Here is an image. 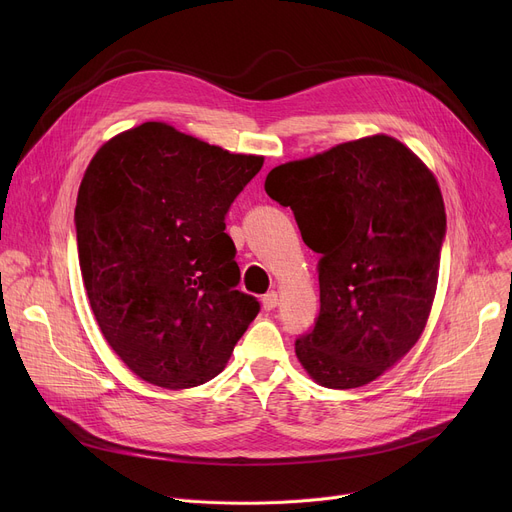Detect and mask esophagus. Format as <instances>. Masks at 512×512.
I'll use <instances>...</instances> for the list:
<instances>
[{
	"label": "esophagus",
	"mask_w": 512,
	"mask_h": 512,
	"mask_svg": "<svg viewBox=\"0 0 512 512\" xmlns=\"http://www.w3.org/2000/svg\"><path fill=\"white\" fill-rule=\"evenodd\" d=\"M261 305H263V309H265V311H272V309H276V307H278V292H274V290L265 292L263 297H261Z\"/></svg>",
	"instance_id": "34e87169"
}]
</instances>
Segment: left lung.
Returning <instances> with one entry per match:
<instances>
[{
	"mask_svg": "<svg viewBox=\"0 0 512 512\" xmlns=\"http://www.w3.org/2000/svg\"><path fill=\"white\" fill-rule=\"evenodd\" d=\"M265 193L321 255L319 315L294 340L301 365L334 390L373 382L411 351L432 311L446 238L434 174L375 134L274 168Z\"/></svg>",
	"mask_w": 512,
	"mask_h": 512,
	"instance_id": "1",
	"label": "left lung"
}]
</instances>
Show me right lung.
<instances>
[{"label": "right lung", "mask_w": 512, "mask_h": 512, "mask_svg": "<svg viewBox=\"0 0 512 512\" xmlns=\"http://www.w3.org/2000/svg\"><path fill=\"white\" fill-rule=\"evenodd\" d=\"M263 166L145 122L91 159L74 209L78 261L101 334L145 382L180 390L228 363L261 305L240 282L230 205Z\"/></svg>", "instance_id": "1"}]
</instances>
